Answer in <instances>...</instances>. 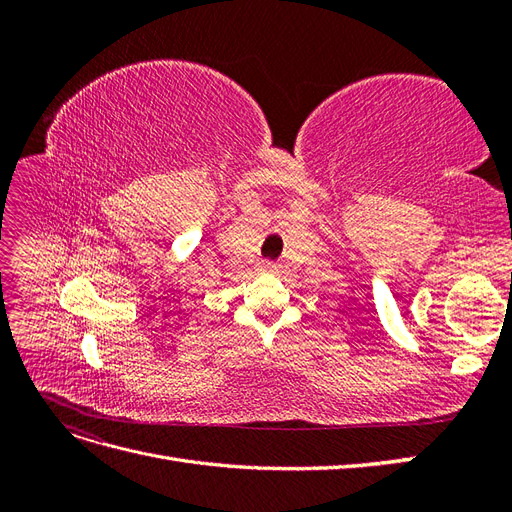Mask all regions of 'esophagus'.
I'll use <instances>...</instances> for the list:
<instances>
[{"mask_svg": "<svg viewBox=\"0 0 512 512\" xmlns=\"http://www.w3.org/2000/svg\"><path fill=\"white\" fill-rule=\"evenodd\" d=\"M262 271H267V273H275V271H277V265H275V262H265V265H262Z\"/></svg>", "mask_w": 512, "mask_h": 512, "instance_id": "obj_1", "label": "esophagus"}]
</instances>
